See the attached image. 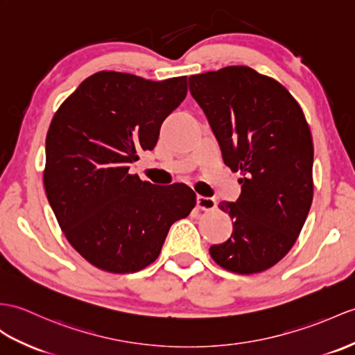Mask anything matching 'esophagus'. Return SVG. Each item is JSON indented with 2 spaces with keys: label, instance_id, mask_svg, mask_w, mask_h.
<instances>
[{
  "label": "esophagus",
  "instance_id": "34e87169",
  "mask_svg": "<svg viewBox=\"0 0 355 355\" xmlns=\"http://www.w3.org/2000/svg\"><path fill=\"white\" fill-rule=\"evenodd\" d=\"M196 204L198 207H200L201 210H205V211H210L213 209H216V200L215 198H210V196H198L196 198Z\"/></svg>",
  "mask_w": 355,
  "mask_h": 355
}]
</instances>
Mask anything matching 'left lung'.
<instances>
[{
    "label": "left lung",
    "mask_w": 355,
    "mask_h": 355,
    "mask_svg": "<svg viewBox=\"0 0 355 355\" xmlns=\"http://www.w3.org/2000/svg\"><path fill=\"white\" fill-rule=\"evenodd\" d=\"M222 159L241 171L242 193L222 201L233 233L210 246L219 266L236 274L263 272L291 251L313 200V140L300 104L277 80L248 66L189 77Z\"/></svg>",
    "instance_id": "left-lung-1"
}]
</instances>
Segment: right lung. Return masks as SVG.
Instances as JSON below:
<instances>
[{
  "instance_id": "right-lung-1",
  "label": "right lung",
  "mask_w": 355,
  "mask_h": 355,
  "mask_svg": "<svg viewBox=\"0 0 355 355\" xmlns=\"http://www.w3.org/2000/svg\"><path fill=\"white\" fill-rule=\"evenodd\" d=\"M186 95L187 77L101 71L55 112L45 192L68 242L98 269L130 274L151 265L171 225L195 207L186 184L155 186L128 172L140 151L154 150L163 121Z\"/></svg>"
}]
</instances>
